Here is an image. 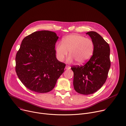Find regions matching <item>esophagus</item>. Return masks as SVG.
Segmentation results:
<instances>
[{
  "label": "esophagus",
  "mask_w": 126,
  "mask_h": 126,
  "mask_svg": "<svg viewBox=\"0 0 126 126\" xmlns=\"http://www.w3.org/2000/svg\"><path fill=\"white\" fill-rule=\"evenodd\" d=\"M70 68H71V67L69 66L66 65V66H65V69H70Z\"/></svg>",
  "instance_id": "34e87169"
}]
</instances>
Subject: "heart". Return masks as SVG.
I'll list each match as a JSON object with an SVG mask.
<instances>
[{
	"label": "heart",
	"mask_w": 126,
	"mask_h": 126,
	"mask_svg": "<svg viewBox=\"0 0 126 126\" xmlns=\"http://www.w3.org/2000/svg\"><path fill=\"white\" fill-rule=\"evenodd\" d=\"M94 43L92 39L80 35H70L64 38L62 42L56 46L57 58L62 61L69 51V62L75 60L78 64L87 62L92 57L94 51Z\"/></svg>",
	"instance_id": "obj_1"
}]
</instances>
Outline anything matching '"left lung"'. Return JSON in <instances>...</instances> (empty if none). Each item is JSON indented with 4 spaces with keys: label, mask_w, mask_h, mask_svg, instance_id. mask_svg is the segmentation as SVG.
<instances>
[{
    "label": "left lung",
    "mask_w": 126,
    "mask_h": 126,
    "mask_svg": "<svg viewBox=\"0 0 126 126\" xmlns=\"http://www.w3.org/2000/svg\"><path fill=\"white\" fill-rule=\"evenodd\" d=\"M94 43V51L89 60L81 66H73V86L77 93L94 94L106 82L110 67L109 44L95 32L86 33Z\"/></svg>",
    "instance_id": "obj_1"
}]
</instances>
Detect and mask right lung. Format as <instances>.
Returning <instances> with one entry per match:
<instances>
[{"instance_id": "obj_1", "label": "right lung", "mask_w": 126, "mask_h": 126, "mask_svg": "<svg viewBox=\"0 0 126 126\" xmlns=\"http://www.w3.org/2000/svg\"><path fill=\"white\" fill-rule=\"evenodd\" d=\"M58 39L54 32L41 31L30 34L21 42L16 57V71L22 84L34 92L51 91L64 72L66 64L56 57Z\"/></svg>"}]
</instances>
